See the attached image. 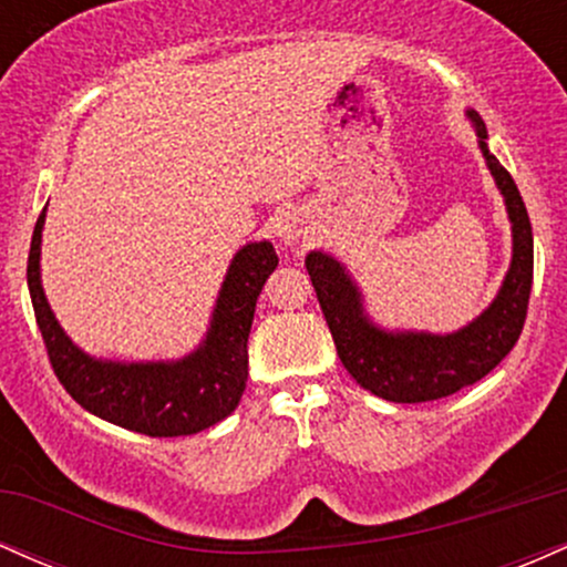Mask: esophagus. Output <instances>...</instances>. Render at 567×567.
Wrapping results in <instances>:
<instances>
[{"mask_svg": "<svg viewBox=\"0 0 567 567\" xmlns=\"http://www.w3.org/2000/svg\"><path fill=\"white\" fill-rule=\"evenodd\" d=\"M301 231H303L301 218H298L296 213H282V216L275 220V237L279 243L292 245L298 237H301Z\"/></svg>", "mask_w": 567, "mask_h": 567, "instance_id": "1", "label": "esophagus"}]
</instances>
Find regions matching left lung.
<instances>
[{
    "mask_svg": "<svg viewBox=\"0 0 567 567\" xmlns=\"http://www.w3.org/2000/svg\"><path fill=\"white\" fill-rule=\"evenodd\" d=\"M480 135L487 167L506 199L512 220V266L501 285L496 301L470 328L451 336L386 333L362 315L360 290L354 288L343 266L324 252L306 256V271L317 290V301L328 320L336 351L343 368L362 389L389 402H429L458 392L485 379L509 354L525 317H528L533 285V231L525 202L506 167L487 152V130L477 114L470 112Z\"/></svg>",
    "mask_w": 567,
    "mask_h": 567,
    "instance_id": "left-lung-1",
    "label": "left lung"
}]
</instances>
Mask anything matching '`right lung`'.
I'll use <instances>...</instances> for the list:
<instances>
[{"label":"right lung","instance_id":"add662e5","mask_svg":"<svg viewBox=\"0 0 567 567\" xmlns=\"http://www.w3.org/2000/svg\"><path fill=\"white\" fill-rule=\"evenodd\" d=\"M44 210L31 237V303L58 381L84 410L148 437H186L218 424L239 405L247 381V336L264 282L279 258L271 243L245 245L234 256L202 347L178 362H101L69 341L39 282Z\"/></svg>","mask_w":567,"mask_h":567}]
</instances>
